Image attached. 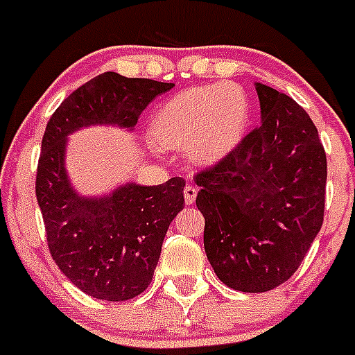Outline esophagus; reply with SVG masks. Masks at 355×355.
<instances>
[{"label":"esophagus","mask_w":355,"mask_h":355,"mask_svg":"<svg viewBox=\"0 0 355 355\" xmlns=\"http://www.w3.org/2000/svg\"><path fill=\"white\" fill-rule=\"evenodd\" d=\"M183 196H184V202H187V205H193V201H196V198H198V189H196V187H192V184H187L183 190Z\"/></svg>","instance_id":"esophagus-1"}]
</instances>
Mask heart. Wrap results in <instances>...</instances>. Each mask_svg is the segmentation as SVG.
I'll list each match as a JSON object with an SVG mask.
<instances>
[{
  "label": "heart",
  "instance_id": "heart-1",
  "mask_svg": "<svg viewBox=\"0 0 355 355\" xmlns=\"http://www.w3.org/2000/svg\"><path fill=\"white\" fill-rule=\"evenodd\" d=\"M250 100L241 86L220 83L181 91L153 118V138L162 147L187 148L198 163L228 156L250 125Z\"/></svg>",
  "mask_w": 355,
  "mask_h": 355
}]
</instances>
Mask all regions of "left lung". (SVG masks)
Masks as SVG:
<instances>
[{
	"instance_id": "left-lung-1",
	"label": "left lung",
	"mask_w": 355,
	"mask_h": 355,
	"mask_svg": "<svg viewBox=\"0 0 355 355\" xmlns=\"http://www.w3.org/2000/svg\"><path fill=\"white\" fill-rule=\"evenodd\" d=\"M262 122L196 175L205 251L223 284L266 293L289 280L322 230L327 156L311 116L255 84Z\"/></svg>"
}]
</instances>
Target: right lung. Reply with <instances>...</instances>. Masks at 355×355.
Wrapping results in <instances>:
<instances>
[{
	"instance_id": "obj_1",
	"label": "right lung",
	"mask_w": 355,
	"mask_h": 355,
	"mask_svg": "<svg viewBox=\"0 0 355 355\" xmlns=\"http://www.w3.org/2000/svg\"><path fill=\"white\" fill-rule=\"evenodd\" d=\"M172 87L107 71L75 89L42 136L35 196L48 248L64 277L96 300L125 302L147 289L166 230L184 207V180L156 187L129 181L111 193L80 196L66 172L68 136L89 125L132 131L144 109Z\"/></svg>"
}]
</instances>
